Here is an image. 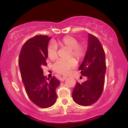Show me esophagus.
<instances>
[{"label": "esophagus", "mask_w": 128, "mask_h": 128, "mask_svg": "<svg viewBox=\"0 0 128 128\" xmlns=\"http://www.w3.org/2000/svg\"><path fill=\"white\" fill-rule=\"evenodd\" d=\"M66 78H67V77H66V76H62V77L60 79V80H61V81H64V80H65Z\"/></svg>", "instance_id": "esophagus-1"}]
</instances>
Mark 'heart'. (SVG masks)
<instances>
[{
	"mask_svg": "<svg viewBox=\"0 0 128 128\" xmlns=\"http://www.w3.org/2000/svg\"><path fill=\"white\" fill-rule=\"evenodd\" d=\"M57 46L68 49V58L74 57L77 60L82 59L86 55V49L84 44L78 43V40L72 36H66L54 42L48 46L47 55L50 60H55L57 58ZM77 62L74 58L67 60H59L55 62L53 68L56 72L61 74H67L70 70L75 68Z\"/></svg>",
	"mask_w": 128,
	"mask_h": 128,
	"instance_id": "b5f03b06",
	"label": "heart"
}]
</instances>
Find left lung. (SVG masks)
Segmentation results:
<instances>
[{"mask_svg": "<svg viewBox=\"0 0 128 128\" xmlns=\"http://www.w3.org/2000/svg\"><path fill=\"white\" fill-rule=\"evenodd\" d=\"M82 76L87 80L76 82L72 93L73 100L82 106H90L102 95L106 72L105 54L102 44L96 36L88 34V48L84 59L79 67Z\"/></svg>", "mask_w": 128, "mask_h": 128, "instance_id": "8db88e82", "label": "left lung"}]
</instances>
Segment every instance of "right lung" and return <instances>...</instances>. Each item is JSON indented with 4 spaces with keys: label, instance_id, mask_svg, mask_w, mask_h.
<instances>
[{
    "label": "right lung",
    "instance_id": "obj_1",
    "mask_svg": "<svg viewBox=\"0 0 128 128\" xmlns=\"http://www.w3.org/2000/svg\"><path fill=\"white\" fill-rule=\"evenodd\" d=\"M51 37L36 36L24 42L20 50L18 64L22 81L30 100L40 108H46L56 102V88L60 81L55 76L47 79L42 67L47 66V49Z\"/></svg>",
    "mask_w": 128,
    "mask_h": 128
}]
</instances>
